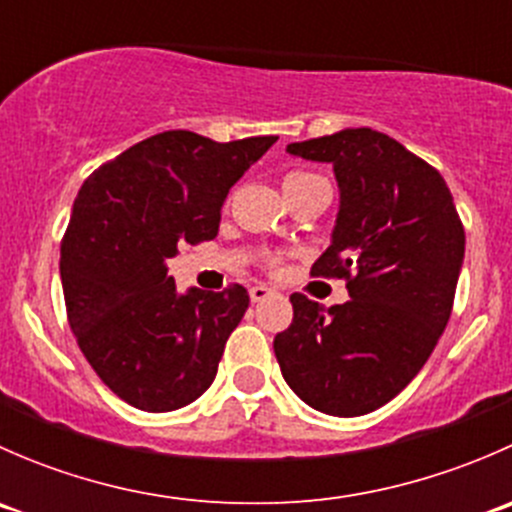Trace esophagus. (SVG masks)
I'll return each mask as SVG.
<instances>
[{"instance_id":"obj_1","label":"esophagus","mask_w":512,"mask_h":512,"mask_svg":"<svg viewBox=\"0 0 512 512\" xmlns=\"http://www.w3.org/2000/svg\"><path fill=\"white\" fill-rule=\"evenodd\" d=\"M275 294V289L267 287V285H255L250 289V299L252 302H265L267 297H272Z\"/></svg>"}]
</instances>
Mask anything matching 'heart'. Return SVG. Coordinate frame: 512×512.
I'll return each instance as SVG.
<instances>
[{"label": "heart", "mask_w": 512, "mask_h": 512, "mask_svg": "<svg viewBox=\"0 0 512 512\" xmlns=\"http://www.w3.org/2000/svg\"><path fill=\"white\" fill-rule=\"evenodd\" d=\"M314 178L312 173H304V170H292V173L285 175V188H289V185H297V183H304V180Z\"/></svg>", "instance_id": "1"}]
</instances>
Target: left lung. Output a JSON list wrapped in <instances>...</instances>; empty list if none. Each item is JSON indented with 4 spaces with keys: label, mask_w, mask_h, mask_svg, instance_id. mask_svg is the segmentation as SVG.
Instances as JSON below:
<instances>
[{
    "label": "left lung",
    "mask_w": 512,
    "mask_h": 512,
    "mask_svg": "<svg viewBox=\"0 0 512 512\" xmlns=\"http://www.w3.org/2000/svg\"><path fill=\"white\" fill-rule=\"evenodd\" d=\"M287 153L334 168L337 220L312 270L347 277L352 299L324 309L294 292L275 356L304 404L364 416L406 389L446 329L466 232L441 173L386 133L344 128Z\"/></svg>",
    "instance_id": "obj_1"
}]
</instances>
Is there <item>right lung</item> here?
I'll return each mask as SVG.
<instances>
[{
	"mask_svg": "<svg viewBox=\"0 0 512 512\" xmlns=\"http://www.w3.org/2000/svg\"><path fill=\"white\" fill-rule=\"evenodd\" d=\"M275 141L165 131L81 185L61 242L66 312L81 352L126 404L163 414L213 384L250 294L240 285L178 292L168 260L185 242L218 235L230 188Z\"/></svg>",
	"mask_w": 512,
	"mask_h": 512,
	"instance_id": "add662e5",
	"label": "right lung"
}]
</instances>
